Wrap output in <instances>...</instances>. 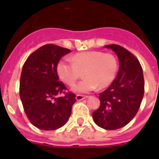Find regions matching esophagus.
<instances>
[{
  "instance_id": "obj_1",
  "label": "esophagus",
  "mask_w": 159,
  "mask_h": 159,
  "mask_svg": "<svg viewBox=\"0 0 159 159\" xmlns=\"http://www.w3.org/2000/svg\"><path fill=\"white\" fill-rule=\"evenodd\" d=\"M87 96H82V95H77L76 96V99H77V101H82V100L83 99H87Z\"/></svg>"
}]
</instances>
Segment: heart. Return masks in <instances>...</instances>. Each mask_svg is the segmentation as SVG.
I'll list each match as a JSON object with an SVG mask.
<instances>
[{"label":"heart","instance_id":"obj_1","mask_svg":"<svg viewBox=\"0 0 159 159\" xmlns=\"http://www.w3.org/2000/svg\"><path fill=\"white\" fill-rule=\"evenodd\" d=\"M118 68L116 57L101 51H86L72 55V60L64 58L57 65V73L62 82L72 86L82 76L84 79L72 87L76 92L87 93L108 87L115 79Z\"/></svg>","mask_w":159,"mask_h":159}]
</instances>
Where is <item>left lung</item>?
Returning <instances> with one entry per match:
<instances>
[{"label": "left lung", "mask_w": 159, "mask_h": 159, "mask_svg": "<svg viewBox=\"0 0 159 159\" xmlns=\"http://www.w3.org/2000/svg\"><path fill=\"white\" fill-rule=\"evenodd\" d=\"M105 47L118 56L120 67L111 86L99 94L101 105L92 117L101 128L117 129L129 123L138 112L144 93V79L134 55L117 44Z\"/></svg>", "instance_id": "1"}]
</instances>
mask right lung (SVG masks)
Listing matches in <instances>:
<instances>
[{
	"label": "right lung",
	"instance_id": "obj_1",
	"mask_svg": "<svg viewBox=\"0 0 159 159\" xmlns=\"http://www.w3.org/2000/svg\"><path fill=\"white\" fill-rule=\"evenodd\" d=\"M68 48L45 44L31 53L24 63L20 82V97L30 123L43 130L61 128L72 113L76 95L65 92L58 81L57 65ZM64 93L63 97L57 96Z\"/></svg>",
	"mask_w": 159,
	"mask_h": 159
}]
</instances>
